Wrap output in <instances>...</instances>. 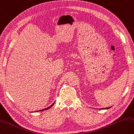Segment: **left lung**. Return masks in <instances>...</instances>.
<instances>
[{
    "mask_svg": "<svg viewBox=\"0 0 134 134\" xmlns=\"http://www.w3.org/2000/svg\"><path fill=\"white\" fill-rule=\"evenodd\" d=\"M110 108V107H109V108ZM106 108H105V109H106ZM103 109H104V108H103Z\"/></svg>",
    "mask_w": 134,
    "mask_h": 134,
    "instance_id": "obj_1",
    "label": "left lung"
}]
</instances>
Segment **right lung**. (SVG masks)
I'll list each match as a JSON object with an SVG mask.
<instances>
[{
  "label": "right lung",
  "mask_w": 134,
  "mask_h": 134,
  "mask_svg": "<svg viewBox=\"0 0 134 134\" xmlns=\"http://www.w3.org/2000/svg\"><path fill=\"white\" fill-rule=\"evenodd\" d=\"M54 103H53V104H52V105H51L49 107H47V108H46L43 109H42V110H40V111H36V112H38V111H44V110H46V109H49V108H50L51 107H52L53 105H54Z\"/></svg>",
  "instance_id": "obj_1"
}]
</instances>
